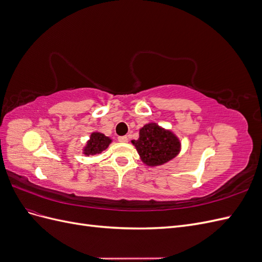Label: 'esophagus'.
<instances>
[{"label": "esophagus", "mask_w": 262, "mask_h": 262, "mask_svg": "<svg viewBox=\"0 0 262 262\" xmlns=\"http://www.w3.org/2000/svg\"><path fill=\"white\" fill-rule=\"evenodd\" d=\"M118 141L120 142V143H126V142H128V138H126V137H119Z\"/></svg>", "instance_id": "obj_1"}]
</instances>
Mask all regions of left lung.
I'll use <instances>...</instances> for the list:
<instances>
[{
    "instance_id": "8db88e82",
    "label": "left lung",
    "mask_w": 262,
    "mask_h": 262,
    "mask_svg": "<svg viewBox=\"0 0 262 262\" xmlns=\"http://www.w3.org/2000/svg\"><path fill=\"white\" fill-rule=\"evenodd\" d=\"M131 143L137 148L142 163L156 167L170 162L181 150L180 139L169 129L148 122L139 130V139Z\"/></svg>"
}]
</instances>
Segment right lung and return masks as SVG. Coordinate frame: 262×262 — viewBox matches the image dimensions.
<instances>
[{
  "label": "right lung",
  "instance_id": "obj_1",
  "mask_svg": "<svg viewBox=\"0 0 262 262\" xmlns=\"http://www.w3.org/2000/svg\"><path fill=\"white\" fill-rule=\"evenodd\" d=\"M113 142V139L110 137H106L104 133L99 131H94L91 133L90 139L87 140L82 150L85 156L91 155H98L104 152L108 148L109 144Z\"/></svg>",
  "mask_w": 262,
  "mask_h": 262
}]
</instances>
